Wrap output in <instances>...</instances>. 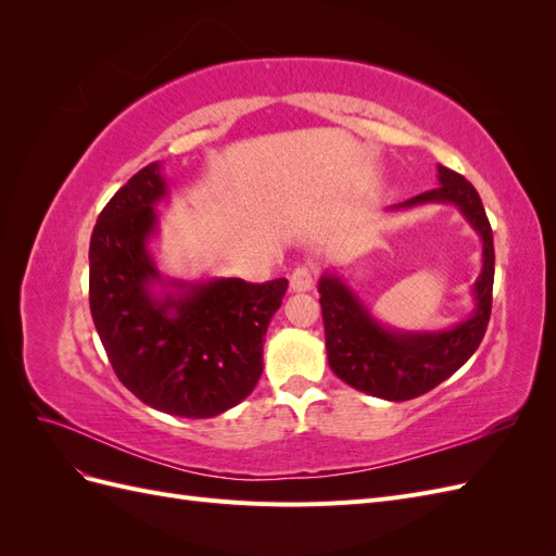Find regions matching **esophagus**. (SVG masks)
<instances>
[{
    "instance_id": "esophagus-1",
    "label": "esophagus",
    "mask_w": 556,
    "mask_h": 556,
    "mask_svg": "<svg viewBox=\"0 0 556 556\" xmlns=\"http://www.w3.org/2000/svg\"><path fill=\"white\" fill-rule=\"evenodd\" d=\"M313 288V271L308 266H296L290 276L292 292H308Z\"/></svg>"
}]
</instances>
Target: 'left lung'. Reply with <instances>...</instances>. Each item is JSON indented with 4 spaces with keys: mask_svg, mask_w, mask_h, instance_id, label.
Here are the masks:
<instances>
[{
    "mask_svg": "<svg viewBox=\"0 0 556 556\" xmlns=\"http://www.w3.org/2000/svg\"><path fill=\"white\" fill-rule=\"evenodd\" d=\"M439 188L390 211L452 204L482 241V271L473 282L476 308L462 323L439 331H401L380 325L350 285L336 274L317 282L331 371L355 390L387 401H408L447 380L478 350L492 313L494 237L480 194L464 176L439 164Z\"/></svg>",
    "mask_w": 556,
    "mask_h": 556,
    "instance_id": "left-lung-1",
    "label": "left lung"
}]
</instances>
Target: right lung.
Returning <instances> with one entry per match:
<instances>
[{
	"mask_svg": "<svg viewBox=\"0 0 556 556\" xmlns=\"http://www.w3.org/2000/svg\"><path fill=\"white\" fill-rule=\"evenodd\" d=\"M169 194L162 162L143 166L99 213L90 239V313L113 371L146 406L215 417L262 376L264 336L288 280H172L148 243Z\"/></svg>",
	"mask_w": 556,
	"mask_h": 556,
	"instance_id": "right-lung-1",
	"label": "right lung"
}]
</instances>
